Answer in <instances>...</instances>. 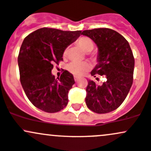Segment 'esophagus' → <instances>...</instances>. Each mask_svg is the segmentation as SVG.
<instances>
[{
	"mask_svg": "<svg viewBox=\"0 0 151 151\" xmlns=\"http://www.w3.org/2000/svg\"><path fill=\"white\" fill-rule=\"evenodd\" d=\"M74 80H75V81H78V77H77V76H74Z\"/></svg>",
	"mask_w": 151,
	"mask_h": 151,
	"instance_id": "34e87169",
	"label": "esophagus"
}]
</instances>
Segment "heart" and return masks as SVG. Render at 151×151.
<instances>
[{"instance_id": "1", "label": "heart", "mask_w": 151, "mask_h": 151, "mask_svg": "<svg viewBox=\"0 0 151 151\" xmlns=\"http://www.w3.org/2000/svg\"><path fill=\"white\" fill-rule=\"evenodd\" d=\"M77 45L82 48L86 52L91 51L94 47V43L93 40L87 37H80L77 40ZM68 55V48L63 52V56L65 57ZM91 68V65L87 62H76L73 61L67 65V69L70 73L73 75L80 76L83 75Z\"/></svg>"}]
</instances>
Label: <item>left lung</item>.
I'll use <instances>...</instances> for the list:
<instances>
[{
  "label": "left lung",
  "mask_w": 151,
  "mask_h": 151,
  "mask_svg": "<svg viewBox=\"0 0 151 151\" xmlns=\"http://www.w3.org/2000/svg\"><path fill=\"white\" fill-rule=\"evenodd\" d=\"M81 35L91 39L99 49L98 64L91 74L105 78L100 85L88 81L86 103L93 112L109 113L120 106L132 86L134 66L132 50L126 39L111 29L84 30Z\"/></svg>",
  "instance_id": "left-lung-1"
}]
</instances>
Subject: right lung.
<instances>
[{
  "label": "right lung",
  "instance_id": "add662e5",
  "mask_svg": "<svg viewBox=\"0 0 151 151\" xmlns=\"http://www.w3.org/2000/svg\"><path fill=\"white\" fill-rule=\"evenodd\" d=\"M81 34V31L44 27L24 40L18 56L20 81L27 98L37 108L55 113L67 106L68 93L75 83L73 76L63 70L55 79L51 72L53 65L63 60L64 50Z\"/></svg>",
  "mask_w": 151,
  "mask_h": 151
}]
</instances>
